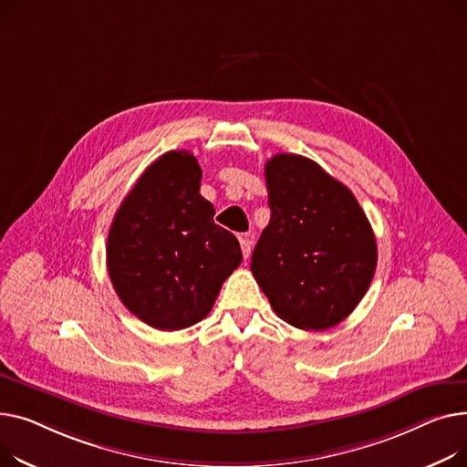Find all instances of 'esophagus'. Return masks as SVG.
<instances>
[{"instance_id":"obj_1","label":"esophagus","mask_w":467,"mask_h":467,"mask_svg":"<svg viewBox=\"0 0 467 467\" xmlns=\"http://www.w3.org/2000/svg\"><path fill=\"white\" fill-rule=\"evenodd\" d=\"M239 244H241V251H243V258H249L251 256L253 235L251 234H241L239 235Z\"/></svg>"}]
</instances>
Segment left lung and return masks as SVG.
<instances>
[{"label":"left lung","instance_id":"left-lung-1","mask_svg":"<svg viewBox=\"0 0 467 467\" xmlns=\"http://www.w3.org/2000/svg\"><path fill=\"white\" fill-rule=\"evenodd\" d=\"M265 184L271 218L254 246L253 275L285 322L332 327L373 279L377 243L368 216L343 182L306 156H273Z\"/></svg>","mask_w":467,"mask_h":467}]
</instances>
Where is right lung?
<instances>
[{"mask_svg": "<svg viewBox=\"0 0 467 467\" xmlns=\"http://www.w3.org/2000/svg\"><path fill=\"white\" fill-rule=\"evenodd\" d=\"M188 150L161 154L120 203L107 237V269L126 309L156 330H182L209 315L241 264L239 241L214 224Z\"/></svg>", "mask_w": 467, "mask_h": 467, "instance_id": "add662e5", "label": "right lung"}]
</instances>
